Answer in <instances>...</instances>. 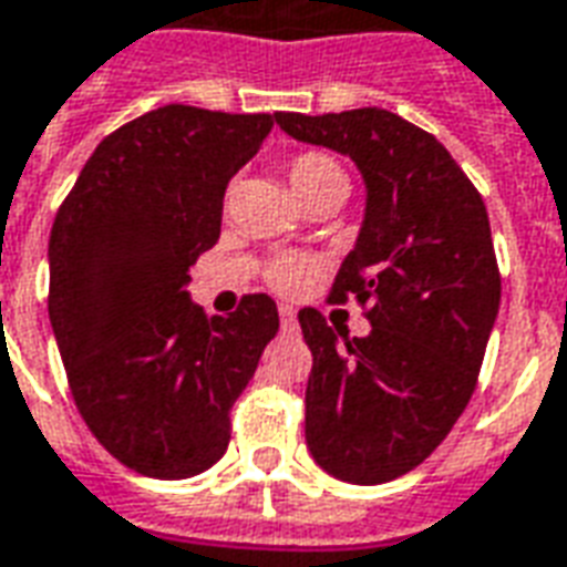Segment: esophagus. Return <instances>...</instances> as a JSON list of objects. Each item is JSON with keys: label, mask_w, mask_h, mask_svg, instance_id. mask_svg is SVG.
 Returning a JSON list of instances; mask_svg holds the SVG:
<instances>
[{"label": "esophagus", "mask_w": 567, "mask_h": 567, "mask_svg": "<svg viewBox=\"0 0 567 567\" xmlns=\"http://www.w3.org/2000/svg\"><path fill=\"white\" fill-rule=\"evenodd\" d=\"M277 311H280V323H284V327H296V308L280 306Z\"/></svg>", "instance_id": "1"}]
</instances>
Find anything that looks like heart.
<instances>
[{
	"label": "heart",
	"instance_id": "heart-1",
	"mask_svg": "<svg viewBox=\"0 0 567 567\" xmlns=\"http://www.w3.org/2000/svg\"><path fill=\"white\" fill-rule=\"evenodd\" d=\"M287 178H290L292 190L306 203L333 187L349 190V175L342 169V163L323 151H302V154L290 157ZM228 197H231V190H228ZM318 271H321V259L311 252H277L265 265V280L277 292H299L308 280H315Z\"/></svg>",
	"mask_w": 567,
	"mask_h": 567
}]
</instances>
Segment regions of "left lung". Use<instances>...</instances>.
I'll use <instances>...</instances> for the list:
<instances>
[{
  "instance_id": "8db88e82",
  "label": "left lung",
  "mask_w": 567,
  "mask_h": 567,
  "mask_svg": "<svg viewBox=\"0 0 567 567\" xmlns=\"http://www.w3.org/2000/svg\"><path fill=\"white\" fill-rule=\"evenodd\" d=\"M275 120L364 172V228L330 302L354 299L370 333H336L318 308H302L299 323L311 349L308 451L342 482L382 485L447 439L478 385L499 308L485 200L435 135L392 111Z\"/></svg>"
}]
</instances>
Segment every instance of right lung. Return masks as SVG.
Masks as SVG:
<instances>
[{
	"mask_svg": "<svg viewBox=\"0 0 567 567\" xmlns=\"http://www.w3.org/2000/svg\"><path fill=\"white\" fill-rule=\"evenodd\" d=\"M271 126V113L157 107L97 144L54 216L49 318L70 395L104 451L147 478L221 460L234 401L280 327L265 292L213 321L187 299L225 187Z\"/></svg>",
	"mask_w": 567,
	"mask_h": 567,
	"instance_id": "1",
	"label": "right lung"
}]
</instances>
